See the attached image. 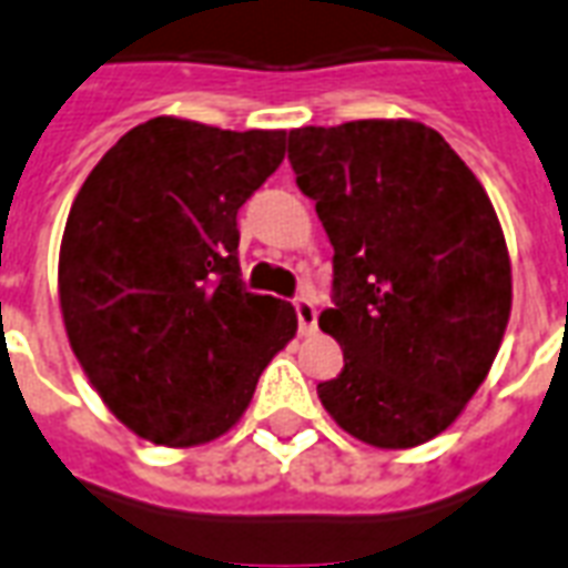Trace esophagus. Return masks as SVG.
<instances>
[{
	"mask_svg": "<svg viewBox=\"0 0 568 568\" xmlns=\"http://www.w3.org/2000/svg\"><path fill=\"white\" fill-rule=\"evenodd\" d=\"M295 313H297V327H301V334H313L316 331V304L310 301V297H295Z\"/></svg>",
	"mask_w": 568,
	"mask_h": 568,
	"instance_id": "1",
	"label": "esophagus"
}]
</instances>
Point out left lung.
Here are the masks:
<instances>
[{
  "label": "left lung",
  "instance_id": "8db88e82",
  "mask_svg": "<svg viewBox=\"0 0 568 568\" xmlns=\"http://www.w3.org/2000/svg\"><path fill=\"white\" fill-rule=\"evenodd\" d=\"M288 162L334 246L318 327L343 369L318 382V400L376 448L434 439L485 382L511 313L494 204L443 134L413 120L292 129Z\"/></svg>",
  "mask_w": 568,
  "mask_h": 568
}]
</instances>
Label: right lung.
Here are the masks:
<instances>
[{
    "instance_id": "add662e5",
    "label": "right lung",
    "mask_w": 568,
    "mask_h": 568,
    "mask_svg": "<svg viewBox=\"0 0 568 568\" xmlns=\"http://www.w3.org/2000/svg\"><path fill=\"white\" fill-rule=\"evenodd\" d=\"M283 159L285 132L155 116L102 155L71 204L65 334L108 409L150 443L231 430L295 337V310L246 292L237 262V210Z\"/></svg>"
}]
</instances>
